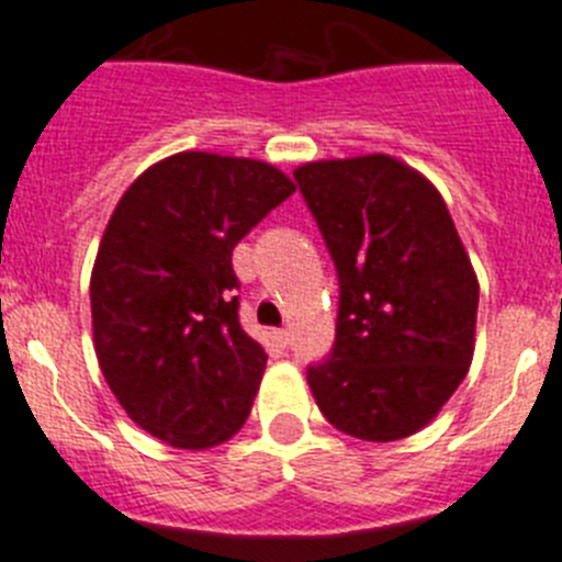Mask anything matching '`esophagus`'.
I'll list each match as a JSON object with an SVG mask.
<instances>
[{
  "instance_id": "obj_1",
  "label": "esophagus",
  "mask_w": 562,
  "mask_h": 562,
  "mask_svg": "<svg viewBox=\"0 0 562 562\" xmlns=\"http://www.w3.org/2000/svg\"><path fill=\"white\" fill-rule=\"evenodd\" d=\"M276 340H278V346H284V349H286V346L292 342V331L290 329H278Z\"/></svg>"
}]
</instances>
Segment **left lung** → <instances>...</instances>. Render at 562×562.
<instances>
[{
  "label": "left lung",
  "instance_id": "obj_1",
  "mask_svg": "<svg viewBox=\"0 0 562 562\" xmlns=\"http://www.w3.org/2000/svg\"><path fill=\"white\" fill-rule=\"evenodd\" d=\"M340 281L335 349L310 366L321 414L362 441L434 422L475 349L479 278L428 177L391 154L297 166Z\"/></svg>",
  "mask_w": 562,
  "mask_h": 562
}]
</instances>
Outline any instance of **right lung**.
<instances>
[{"label": "right lung", "mask_w": 562, "mask_h": 562, "mask_svg": "<svg viewBox=\"0 0 562 562\" xmlns=\"http://www.w3.org/2000/svg\"><path fill=\"white\" fill-rule=\"evenodd\" d=\"M295 193L250 157L180 151L123 193L98 247L95 355L128 419L171 448L238 434L267 355L238 324L233 247Z\"/></svg>", "instance_id": "right-lung-1"}]
</instances>
